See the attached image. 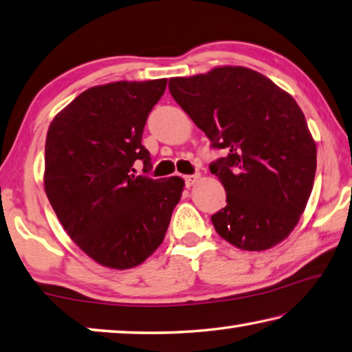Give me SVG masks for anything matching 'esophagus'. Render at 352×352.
<instances>
[{
	"label": "esophagus",
	"instance_id": "obj_1",
	"mask_svg": "<svg viewBox=\"0 0 352 352\" xmlns=\"http://www.w3.org/2000/svg\"><path fill=\"white\" fill-rule=\"evenodd\" d=\"M184 179H186V186L187 187H192V186H195V184L201 179V176L199 175H188V176L184 177Z\"/></svg>",
	"mask_w": 352,
	"mask_h": 352
}]
</instances>
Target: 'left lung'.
<instances>
[{
	"label": "left lung",
	"instance_id": "8db88e82",
	"mask_svg": "<svg viewBox=\"0 0 352 352\" xmlns=\"http://www.w3.org/2000/svg\"><path fill=\"white\" fill-rule=\"evenodd\" d=\"M168 88L212 146L227 153L210 165L227 193V206L212 217L218 235L249 252L286 239L317 170L316 142L294 97L243 66L173 77Z\"/></svg>",
	"mask_w": 352,
	"mask_h": 352
}]
</instances>
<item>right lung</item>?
I'll list each match as a JSON object with an SVG mask.
<instances>
[{
	"label": "right lung",
	"instance_id": "right-lung-1",
	"mask_svg": "<svg viewBox=\"0 0 352 352\" xmlns=\"http://www.w3.org/2000/svg\"><path fill=\"white\" fill-rule=\"evenodd\" d=\"M166 78L92 86L54 117L45 146V192L67 235L96 263L131 269L165 238L184 179L151 170L142 145L146 117Z\"/></svg>",
	"mask_w": 352,
	"mask_h": 352
}]
</instances>
